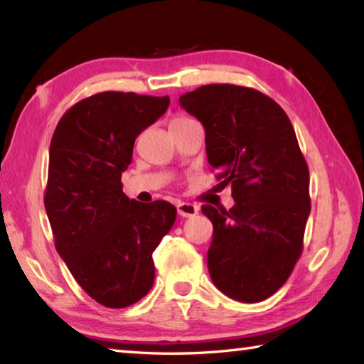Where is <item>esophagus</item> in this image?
<instances>
[{
    "label": "esophagus",
    "instance_id": "esophagus-1",
    "mask_svg": "<svg viewBox=\"0 0 364 364\" xmlns=\"http://www.w3.org/2000/svg\"><path fill=\"white\" fill-rule=\"evenodd\" d=\"M176 210L180 217L191 218V217H194V215H197V212H199V207H197L196 204H189V202H178Z\"/></svg>",
    "mask_w": 364,
    "mask_h": 364
}]
</instances>
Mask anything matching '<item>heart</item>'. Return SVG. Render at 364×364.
I'll use <instances>...</instances> for the list:
<instances>
[{
    "instance_id": "b5f03b06",
    "label": "heart",
    "mask_w": 364,
    "mask_h": 364,
    "mask_svg": "<svg viewBox=\"0 0 364 364\" xmlns=\"http://www.w3.org/2000/svg\"><path fill=\"white\" fill-rule=\"evenodd\" d=\"M186 120H191V119H186V117H175V119L171 120V123H180V122H186Z\"/></svg>"
}]
</instances>
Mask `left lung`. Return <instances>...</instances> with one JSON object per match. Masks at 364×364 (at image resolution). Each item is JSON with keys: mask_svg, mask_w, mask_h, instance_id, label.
<instances>
[{"mask_svg": "<svg viewBox=\"0 0 364 364\" xmlns=\"http://www.w3.org/2000/svg\"><path fill=\"white\" fill-rule=\"evenodd\" d=\"M205 130L207 160L234 207L204 205L213 239L208 273L221 292L255 304L284 284L304 249L310 173L284 110L260 91L205 85L180 97Z\"/></svg>", "mask_w": 364, "mask_h": 364, "instance_id": "8db88e82", "label": "left lung"}]
</instances>
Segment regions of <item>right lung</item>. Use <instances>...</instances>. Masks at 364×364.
<instances>
[{"label": "right lung", "instance_id": "right-lung-1", "mask_svg": "<svg viewBox=\"0 0 364 364\" xmlns=\"http://www.w3.org/2000/svg\"><path fill=\"white\" fill-rule=\"evenodd\" d=\"M170 97L104 91L72 106L49 146L45 208L60 258L83 291L107 308L136 304L154 284L152 252L176 218L165 200L122 191L134 139Z\"/></svg>", "mask_w": 364, "mask_h": 364}]
</instances>
